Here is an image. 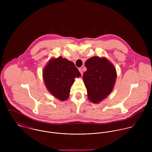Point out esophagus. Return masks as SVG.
<instances>
[{"label": "esophagus", "instance_id": "obj_1", "mask_svg": "<svg viewBox=\"0 0 152 152\" xmlns=\"http://www.w3.org/2000/svg\"><path fill=\"white\" fill-rule=\"evenodd\" d=\"M79 71L80 72V73H81V75H83V69L82 68H79Z\"/></svg>", "mask_w": 152, "mask_h": 152}]
</instances>
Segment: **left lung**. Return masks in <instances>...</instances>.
<instances>
[{
    "instance_id": "8db88e82",
    "label": "left lung",
    "mask_w": 152,
    "mask_h": 152,
    "mask_svg": "<svg viewBox=\"0 0 152 152\" xmlns=\"http://www.w3.org/2000/svg\"><path fill=\"white\" fill-rule=\"evenodd\" d=\"M87 70L83 74L90 101L98 104L105 99L114 87L116 72L114 66L105 58L93 57L86 62Z\"/></svg>"
}]
</instances>
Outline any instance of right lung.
Listing matches in <instances>:
<instances>
[{
  "instance_id": "obj_1",
  "label": "right lung",
  "mask_w": 152,
  "mask_h": 152,
  "mask_svg": "<svg viewBox=\"0 0 152 152\" xmlns=\"http://www.w3.org/2000/svg\"><path fill=\"white\" fill-rule=\"evenodd\" d=\"M80 76L75 64L61 57L51 59L43 70L44 81L47 89L61 101L69 97L74 78Z\"/></svg>"
}]
</instances>
